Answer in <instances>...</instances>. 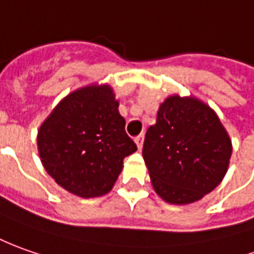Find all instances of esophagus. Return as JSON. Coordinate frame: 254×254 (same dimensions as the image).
Returning a JSON list of instances; mask_svg holds the SVG:
<instances>
[{"mask_svg":"<svg viewBox=\"0 0 254 254\" xmlns=\"http://www.w3.org/2000/svg\"><path fill=\"white\" fill-rule=\"evenodd\" d=\"M143 139H144L143 133H142V135H137L135 137V143L139 149H142V146H143Z\"/></svg>","mask_w":254,"mask_h":254,"instance_id":"obj_1","label":"esophagus"}]
</instances>
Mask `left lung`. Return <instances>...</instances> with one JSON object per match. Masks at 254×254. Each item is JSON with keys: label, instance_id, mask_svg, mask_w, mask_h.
I'll return each mask as SVG.
<instances>
[{"label": "left lung", "instance_id": "1", "mask_svg": "<svg viewBox=\"0 0 254 254\" xmlns=\"http://www.w3.org/2000/svg\"><path fill=\"white\" fill-rule=\"evenodd\" d=\"M142 154L156 192L183 205L201 199L222 181L232 142L208 105L174 95L160 105Z\"/></svg>", "mask_w": 254, "mask_h": 254}]
</instances>
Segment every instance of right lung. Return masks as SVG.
<instances>
[{
	"instance_id": "right-lung-1",
	"label": "right lung",
	"mask_w": 254,
	"mask_h": 254,
	"mask_svg": "<svg viewBox=\"0 0 254 254\" xmlns=\"http://www.w3.org/2000/svg\"><path fill=\"white\" fill-rule=\"evenodd\" d=\"M38 147L50 177L83 198L107 194L137 149L108 85L67 95L40 127Z\"/></svg>"
}]
</instances>
